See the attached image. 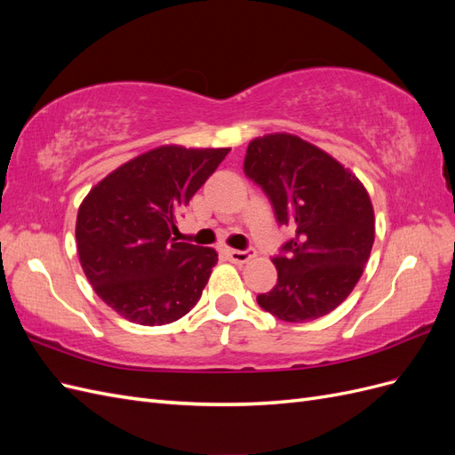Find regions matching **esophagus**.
Listing matches in <instances>:
<instances>
[{"mask_svg": "<svg viewBox=\"0 0 455 455\" xmlns=\"http://www.w3.org/2000/svg\"><path fill=\"white\" fill-rule=\"evenodd\" d=\"M254 251L252 249H246V251H237V249H229L228 256L233 261V264H246V261L254 258Z\"/></svg>", "mask_w": 455, "mask_h": 455, "instance_id": "obj_1", "label": "esophagus"}]
</instances>
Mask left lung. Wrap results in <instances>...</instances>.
<instances>
[{
  "mask_svg": "<svg viewBox=\"0 0 455 455\" xmlns=\"http://www.w3.org/2000/svg\"><path fill=\"white\" fill-rule=\"evenodd\" d=\"M244 174L269 197L275 218L292 229L273 258L277 284L258 294L261 309L286 323L334 311L359 283L374 244V206L363 182L299 136L254 139Z\"/></svg>",
  "mask_w": 455,
  "mask_h": 455,
  "instance_id": "left-lung-1",
  "label": "left lung"
}]
</instances>
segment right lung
Returning <instances> with one entry per match:
<instances>
[{"instance_id": "1", "label": "right lung", "mask_w": 455, "mask_h": 455, "mask_svg": "<svg viewBox=\"0 0 455 455\" xmlns=\"http://www.w3.org/2000/svg\"><path fill=\"white\" fill-rule=\"evenodd\" d=\"M228 154L229 148L159 146L109 172L79 204L81 267L123 319L169 324L199 301L218 254L178 243L176 220Z\"/></svg>"}]
</instances>
